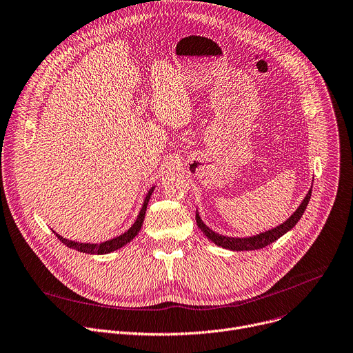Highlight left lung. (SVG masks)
I'll return each instance as SVG.
<instances>
[{"label": "left lung", "mask_w": 353, "mask_h": 353, "mask_svg": "<svg viewBox=\"0 0 353 353\" xmlns=\"http://www.w3.org/2000/svg\"><path fill=\"white\" fill-rule=\"evenodd\" d=\"M311 190L312 187L310 188V191L307 193L305 199L303 200V203L300 204V207L296 210V212L288 218L285 222H283L281 225L273 228V230H269L266 232H262L259 235H254V236H249V238H230V236H223V235H219L216 232H214L212 230H210L205 223L201 221L199 212H196V219H197V225L199 228L205 234V236L212 241L215 245L218 246H222L225 249H231V250H253V249H262L268 245H270L272 242L277 241L280 236H283L285 232L290 231L296 223L300 221V218L303 216L307 205H308V201L311 199Z\"/></svg>", "instance_id": "1"}]
</instances>
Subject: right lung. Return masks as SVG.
Returning a JSON list of instances; mask_svg holds the SVG:
<instances>
[{"label":"right lung","mask_w":353,"mask_h":353,"mask_svg":"<svg viewBox=\"0 0 353 353\" xmlns=\"http://www.w3.org/2000/svg\"><path fill=\"white\" fill-rule=\"evenodd\" d=\"M153 190H154V187H152V188L149 190V193L146 194L145 201H143V205H142V208H141V211H139V215H138V218H137L134 225H132L130 230H128L125 234H122V235H119V236H117V238H114V239H111V241H105V242H101V243H79V242H73V241H69V239H66V238H63V236H60V235L56 234V232H54V234H56L57 239L61 241L63 245H66L68 248L76 249V250L83 252V253L104 254V253L114 252V250L122 248L123 245H126L128 242H131V241L138 235V232L141 231V227H142L143 219H145V212H146V208H148V203H149V199H150V196H152V193H153Z\"/></svg>","instance_id":"add662e5"}]
</instances>
